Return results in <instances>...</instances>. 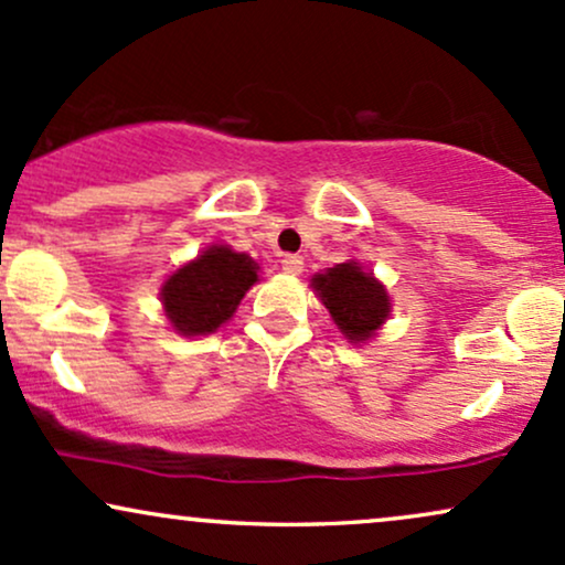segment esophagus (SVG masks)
<instances>
[{
	"instance_id": "1",
	"label": "esophagus",
	"mask_w": 565,
	"mask_h": 565,
	"mask_svg": "<svg viewBox=\"0 0 565 565\" xmlns=\"http://www.w3.org/2000/svg\"><path fill=\"white\" fill-rule=\"evenodd\" d=\"M302 268H305V260H302L300 255H284L281 257V270H284V274L300 276Z\"/></svg>"
}]
</instances>
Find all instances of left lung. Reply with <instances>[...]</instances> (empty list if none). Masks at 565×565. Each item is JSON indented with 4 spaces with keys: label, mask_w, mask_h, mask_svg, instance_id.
I'll list each match as a JSON object with an SVG mask.
<instances>
[{
    "label": "left lung",
    "mask_w": 565,
    "mask_h": 565,
    "mask_svg": "<svg viewBox=\"0 0 565 565\" xmlns=\"http://www.w3.org/2000/svg\"><path fill=\"white\" fill-rule=\"evenodd\" d=\"M312 289L321 295L334 323L352 342H365L390 316V297L371 274L358 263H342L312 278Z\"/></svg>",
    "instance_id": "obj_1"
}]
</instances>
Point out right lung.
<instances>
[{
	"instance_id": "obj_1",
	"label": "right lung",
	"mask_w": 565,
	"mask_h": 565,
	"mask_svg": "<svg viewBox=\"0 0 565 565\" xmlns=\"http://www.w3.org/2000/svg\"><path fill=\"white\" fill-rule=\"evenodd\" d=\"M257 281L253 257L228 247H210L183 265L162 287V305L175 331L186 337L210 334L234 316L244 291Z\"/></svg>"
}]
</instances>
